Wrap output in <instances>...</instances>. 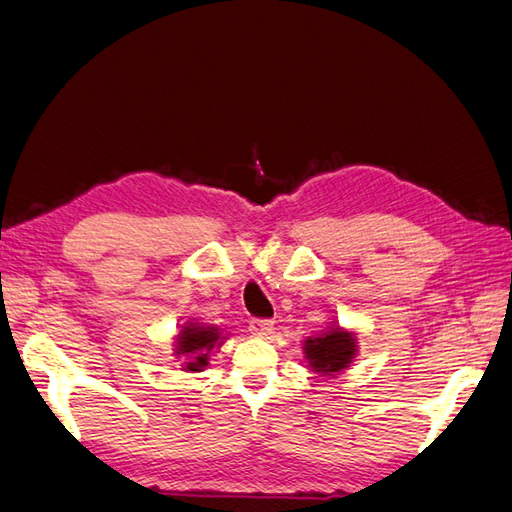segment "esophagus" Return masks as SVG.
I'll return each instance as SVG.
<instances>
[{
	"label": "esophagus",
	"mask_w": 512,
	"mask_h": 512,
	"mask_svg": "<svg viewBox=\"0 0 512 512\" xmlns=\"http://www.w3.org/2000/svg\"><path fill=\"white\" fill-rule=\"evenodd\" d=\"M248 331L257 337H268L274 331V322L264 320V318H253L251 324H248Z\"/></svg>",
	"instance_id": "esophagus-1"
}]
</instances>
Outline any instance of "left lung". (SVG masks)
I'll use <instances>...</instances> for the list:
<instances>
[{
  "label": "left lung",
  "mask_w": 512,
  "mask_h": 512,
  "mask_svg": "<svg viewBox=\"0 0 512 512\" xmlns=\"http://www.w3.org/2000/svg\"><path fill=\"white\" fill-rule=\"evenodd\" d=\"M305 359L313 372L333 376L346 370L357 355V337L355 333L331 326L318 337L305 339Z\"/></svg>",
  "instance_id": "left-lung-1"
}]
</instances>
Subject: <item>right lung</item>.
I'll return each mask as SVG.
<instances>
[{
	"label": "right lung",
	"mask_w": 512,
	"mask_h": 512,
	"mask_svg": "<svg viewBox=\"0 0 512 512\" xmlns=\"http://www.w3.org/2000/svg\"><path fill=\"white\" fill-rule=\"evenodd\" d=\"M220 339L225 337H222L216 326H205L201 322L183 324L175 342V355L186 357L183 370L201 372L209 361V352L214 350V346L222 344Z\"/></svg>",
	"instance_id": "obj_1"
}]
</instances>
